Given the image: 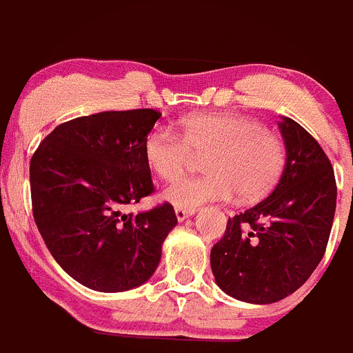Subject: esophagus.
I'll return each mask as SVG.
<instances>
[{"instance_id": "1", "label": "esophagus", "mask_w": 353, "mask_h": 353, "mask_svg": "<svg viewBox=\"0 0 353 353\" xmlns=\"http://www.w3.org/2000/svg\"><path fill=\"white\" fill-rule=\"evenodd\" d=\"M194 214H196V210H183V208H176V210H174V215H176L179 223H183L187 217H192Z\"/></svg>"}]
</instances>
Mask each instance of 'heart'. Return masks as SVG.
Wrapping results in <instances>:
<instances>
[{"mask_svg":"<svg viewBox=\"0 0 353 353\" xmlns=\"http://www.w3.org/2000/svg\"><path fill=\"white\" fill-rule=\"evenodd\" d=\"M180 136L155 129L143 145L150 171L171 182L182 176L191 154H207L205 176L185 179L164 191L176 208L196 210L212 201H228L239 194L244 201L265 198L285 168V146L256 120L226 113L189 114L179 121Z\"/></svg>","mask_w":353,"mask_h":353,"instance_id":"heart-1","label":"heart"}]
</instances>
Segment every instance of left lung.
<instances>
[{"label": "left lung", "mask_w": 353, "mask_h": 353, "mask_svg": "<svg viewBox=\"0 0 353 353\" xmlns=\"http://www.w3.org/2000/svg\"><path fill=\"white\" fill-rule=\"evenodd\" d=\"M277 125L286 150L281 179L263 201L228 219L210 252L217 286L249 304L297 292L322 261L334 221L338 189L325 152L292 118Z\"/></svg>", "instance_id": "1"}]
</instances>
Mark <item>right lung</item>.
<instances>
[{"instance_id":"1","label":"right lung","mask_w":353,"mask_h":353,"mask_svg":"<svg viewBox=\"0 0 353 353\" xmlns=\"http://www.w3.org/2000/svg\"><path fill=\"white\" fill-rule=\"evenodd\" d=\"M161 118L154 109L74 118L43 138L30 164L33 217L49 252L77 283L125 292L154 276L170 203L138 215L121 208L154 191L143 145Z\"/></svg>"}]
</instances>
